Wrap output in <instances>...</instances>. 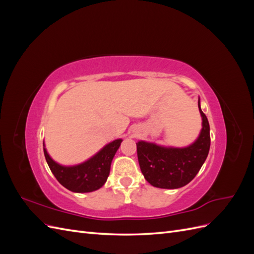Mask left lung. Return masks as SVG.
I'll return each instance as SVG.
<instances>
[{
	"label": "left lung",
	"mask_w": 254,
	"mask_h": 254,
	"mask_svg": "<svg viewBox=\"0 0 254 254\" xmlns=\"http://www.w3.org/2000/svg\"><path fill=\"white\" fill-rule=\"evenodd\" d=\"M202 129L197 141L186 148H165L156 144L137 142L136 151L141 172L151 186L179 189L195 178L210 150V125L200 105Z\"/></svg>",
	"instance_id": "1"
}]
</instances>
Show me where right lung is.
I'll list each match as a JSON object with an SVG mask.
<instances>
[{
  "mask_svg": "<svg viewBox=\"0 0 254 254\" xmlns=\"http://www.w3.org/2000/svg\"><path fill=\"white\" fill-rule=\"evenodd\" d=\"M122 140H115L97 152L96 155L79 165L63 166L54 161L43 148L50 170L58 182L75 193H89L102 188L108 178L110 166Z\"/></svg>",
  "mask_w": 254,
  "mask_h": 254,
  "instance_id": "obj_1",
  "label": "right lung"
}]
</instances>
